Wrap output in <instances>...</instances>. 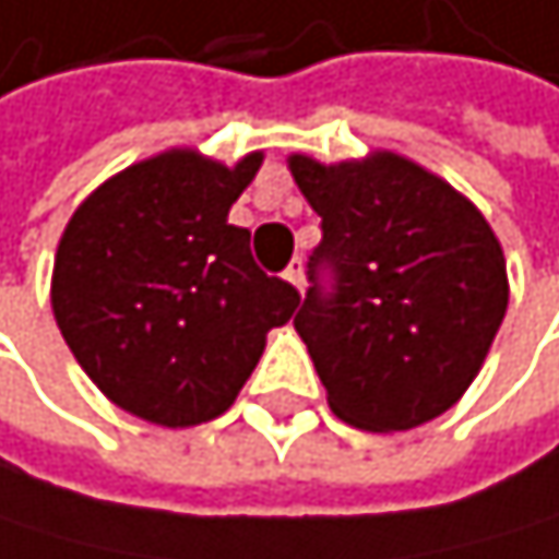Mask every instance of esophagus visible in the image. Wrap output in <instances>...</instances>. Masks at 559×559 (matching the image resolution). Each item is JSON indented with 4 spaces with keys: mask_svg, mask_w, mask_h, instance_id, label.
<instances>
[{
    "mask_svg": "<svg viewBox=\"0 0 559 559\" xmlns=\"http://www.w3.org/2000/svg\"><path fill=\"white\" fill-rule=\"evenodd\" d=\"M283 276H286V280H289V283H293L296 289L304 293V263H300V259H293V263H289V270H286Z\"/></svg>",
    "mask_w": 559,
    "mask_h": 559,
    "instance_id": "1",
    "label": "esophagus"
}]
</instances>
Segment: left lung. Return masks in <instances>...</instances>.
Wrapping results in <instances>:
<instances>
[{
    "label": "left lung",
    "instance_id": "8db88e82",
    "mask_svg": "<svg viewBox=\"0 0 559 559\" xmlns=\"http://www.w3.org/2000/svg\"><path fill=\"white\" fill-rule=\"evenodd\" d=\"M323 218L310 259L337 286H310L293 326L326 405L364 431H408L449 412L483 371L510 307L506 255L486 215L445 178L397 151L323 165L286 158Z\"/></svg>",
    "mask_w": 559,
    "mask_h": 559
}]
</instances>
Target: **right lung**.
<instances>
[{"label": "right lung", "instance_id": "1", "mask_svg": "<svg viewBox=\"0 0 559 559\" xmlns=\"http://www.w3.org/2000/svg\"><path fill=\"white\" fill-rule=\"evenodd\" d=\"M263 151L222 165L168 147L110 175L70 215L49 304L107 401L162 428L233 408L300 293L252 263L249 229L229 222Z\"/></svg>", "mask_w": 559, "mask_h": 559}]
</instances>
